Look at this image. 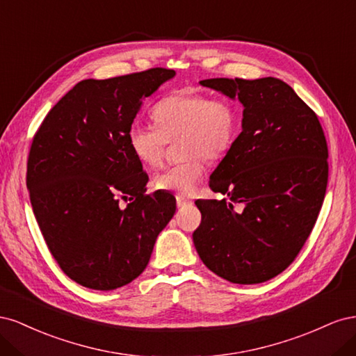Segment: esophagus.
<instances>
[{
  "instance_id": "34e87169",
  "label": "esophagus",
  "mask_w": 356,
  "mask_h": 356,
  "mask_svg": "<svg viewBox=\"0 0 356 356\" xmlns=\"http://www.w3.org/2000/svg\"><path fill=\"white\" fill-rule=\"evenodd\" d=\"M190 204H193V202L187 197H182V196H178L177 197V207L178 208H184V207H190Z\"/></svg>"
}]
</instances>
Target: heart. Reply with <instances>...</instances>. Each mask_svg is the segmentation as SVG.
I'll use <instances>...</instances> for the list:
<instances>
[{"mask_svg":"<svg viewBox=\"0 0 356 356\" xmlns=\"http://www.w3.org/2000/svg\"><path fill=\"white\" fill-rule=\"evenodd\" d=\"M154 127L132 123L126 132L127 147L147 166H157L166 143L178 141L181 163L166 168L154 177V187L187 196L202 179L204 157L215 160L229 152L238 134L239 117L224 99H209L191 90L175 92L160 99L152 111Z\"/></svg>","mask_w":356,"mask_h":356,"instance_id":"obj_1","label":"heart"}]
</instances>
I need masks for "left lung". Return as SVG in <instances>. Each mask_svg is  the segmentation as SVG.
Returning <instances> with one entry per match:
<instances>
[{"label":"left lung","instance_id":"1","mask_svg":"<svg viewBox=\"0 0 356 356\" xmlns=\"http://www.w3.org/2000/svg\"><path fill=\"white\" fill-rule=\"evenodd\" d=\"M199 83L238 99L243 117L241 135L209 179L230 202H196L202 222L193 242L215 275L233 284L266 282L294 261L316 222L328 182L324 131L279 79Z\"/></svg>","mask_w":356,"mask_h":356}]
</instances>
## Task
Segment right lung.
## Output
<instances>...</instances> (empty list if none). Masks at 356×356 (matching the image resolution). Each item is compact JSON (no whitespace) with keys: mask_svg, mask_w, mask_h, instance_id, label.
I'll list each match as a JSON object with an SVG mask.
<instances>
[{"mask_svg":"<svg viewBox=\"0 0 356 356\" xmlns=\"http://www.w3.org/2000/svg\"><path fill=\"white\" fill-rule=\"evenodd\" d=\"M174 70L83 80L53 106L31 145L26 186L51 255L77 284L110 291L144 272L175 197L145 195L148 175L126 132ZM129 197L122 210L118 199Z\"/></svg>","mask_w":356,"mask_h":356,"instance_id":"add662e5","label":"right lung"}]
</instances>
